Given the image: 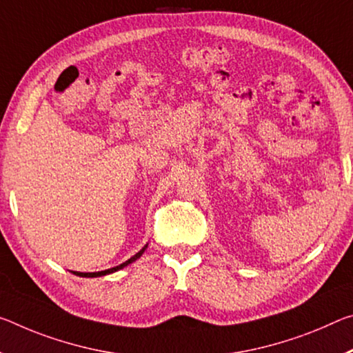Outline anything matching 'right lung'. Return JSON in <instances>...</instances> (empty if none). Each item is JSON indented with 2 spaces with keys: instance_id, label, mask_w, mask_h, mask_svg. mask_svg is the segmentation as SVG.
Returning <instances> with one entry per match:
<instances>
[{
  "instance_id": "right-lung-1",
  "label": "right lung",
  "mask_w": 353,
  "mask_h": 353,
  "mask_svg": "<svg viewBox=\"0 0 353 353\" xmlns=\"http://www.w3.org/2000/svg\"><path fill=\"white\" fill-rule=\"evenodd\" d=\"M146 248H148V245H144V247H143L141 250H139L135 256H132L130 259L125 261V262H122L121 265H116V267H113V268H108V270L92 272V273H81V272H72V273H74V275H77V276H83V278H96V276H105V275H110V273L121 270V268H124V267H127L128 264H132V262H135L137 259H139V257H141V254L144 253V250H146Z\"/></svg>"
}]
</instances>
